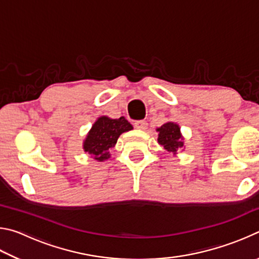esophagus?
Wrapping results in <instances>:
<instances>
[{
	"mask_svg": "<svg viewBox=\"0 0 259 259\" xmlns=\"http://www.w3.org/2000/svg\"><path fill=\"white\" fill-rule=\"evenodd\" d=\"M147 126H148V124L146 121H136L135 122V128L138 130H146Z\"/></svg>",
	"mask_w": 259,
	"mask_h": 259,
	"instance_id": "34e87169",
	"label": "esophagus"
}]
</instances>
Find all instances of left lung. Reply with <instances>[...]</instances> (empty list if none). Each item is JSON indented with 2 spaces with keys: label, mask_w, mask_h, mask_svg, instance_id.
<instances>
[{
  "label": "left lung",
  "mask_w": 259,
  "mask_h": 259,
  "mask_svg": "<svg viewBox=\"0 0 259 259\" xmlns=\"http://www.w3.org/2000/svg\"><path fill=\"white\" fill-rule=\"evenodd\" d=\"M156 131L159 133L157 142L170 154L176 156L179 151H183L185 148L184 137L181 133V126L176 122H165L160 128H156Z\"/></svg>",
  "instance_id": "left-lung-1"
}]
</instances>
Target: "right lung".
Returning a JSON list of instances; mask_svg holds the SVG:
<instances>
[{
	"label": "right lung",
	"mask_w": 259,
	"mask_h": 259,
	"mask_svg": "<svg viewBox=\"0 0 259 259\" xmlns=\"http://www.w3.org/2000/svg\"><path fill=\"white\" fill-rule=\"evenodd\" d=\"M133 129V125L124 116L119 119H111L106 115L99 116L83 140V151L96 161H106L111 157L112 147L115 146L120 136Z\"/></svg>",
	"instance_id": "obj_1"
}]
</instances>
